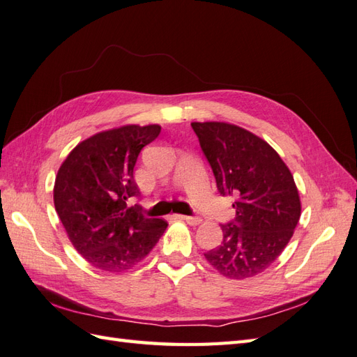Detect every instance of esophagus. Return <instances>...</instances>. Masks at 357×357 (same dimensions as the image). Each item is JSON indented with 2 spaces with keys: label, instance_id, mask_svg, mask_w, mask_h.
<instances>
[{
  "label": "esophagus",
  "instance_id": "obj_1",
  "mask_svg": "<svg viewBox=\"0 0 357 357\" xmlns=\"http://www.w3.org/2000/svg\"><path fill=\"white\" fill-rule=\"evenodd\" d=\"M179 218L181 220H184L185 223H188L190 226H197L200 225V222H202V218L196 215H179Z\"/></svg>",
  "mask_w": 357,
  "mask_h": 357
}]
</instances>
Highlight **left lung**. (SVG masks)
<instances>
[{
  "instance_id": "1",
  "label": "left lung",
  "mask_w": 357,
  "mask_h": 357,
  "mask_svg": "<svg viewBox=\"0 0 357 357\" xmlns=\"http://www.w3.org/2000/svg\"><path fill=\"white\" fill-rule=\"evenodd\" d=\"M191 126L220 195L236 199L235 222L222 225L223 241L205 258L227 279L257 276L278 259L300 220L301 202L292 173L266 140L241 126Z\"/></svg>"
}]
</instances>
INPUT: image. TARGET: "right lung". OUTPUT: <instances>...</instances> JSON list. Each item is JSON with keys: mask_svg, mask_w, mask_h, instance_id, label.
Returning <instances> with one entry per match:
<instances>
[{"mask_svg": "<svg viewBox=\"0 0 357 357\" xmlns=\"http://www.w3.org/2000/svg\"><path fill=\"white\" fill-rule=\"evenodd\" d=\"M161 132L160 125H123L79 142L61 162L54 206L75 250L109 273L131 270L148 257L167 227L162 218L128 208L139 195L137 157Z\"/></svg>", "mask_w": 357, "mask_h": 357, "instance_id": "obj_1", "label": "right lung"}]
</instances>
